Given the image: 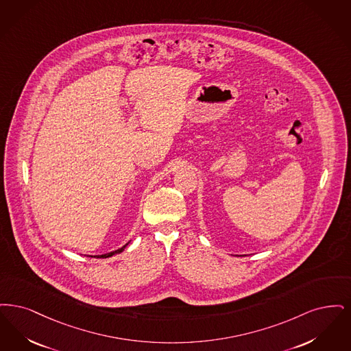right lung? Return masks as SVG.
<instances>
[{"label": "right lung", "instance_id": "obj_1", "mask_svg": "<svg viewBox=\"0 0 351 351\" xmlns=\"http://www.w3.org/2000/svg\"><path fill=\"white\" fill-rule=\"evenodd\" d=\"M128 244L124 245L122 246L121 249H118V250H114V252H110V253H106V254H101V256H94V258H108V257H112L114 254H119V253H122L123 250H124V247L127 246ZM93 257V256H90Z\"/></svg>", "mask_w": 351, "mask_h": 351}]
</instances>
